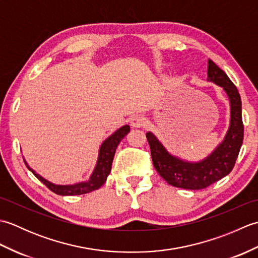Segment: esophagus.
Wrapping results in <instances>:
<instances>
[{
	"label": "esophagus",
	"mask_w": 258,
	"mask_h": 258,
	"mask_svg": "<svg viewBox=\"0 0 258 258\" xmlns=\"http://www.w3.org/2000/svg\"><path fill=\"white\" fill-rule=\"evenodd\" d=\"M146 123V119L143 116V115H134L131 118V125H132V127L134 128H140V127H143Z\"/></svg>",
	"instance_id": "obj_1"
}]
</instances>
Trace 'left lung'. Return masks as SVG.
I'll return each instance as SVG.
<instances>
[{
  "label": "left lung",
  "instance_id": "left-lung-1",
  "mask_svg": "<svg viewBox=\"0 0 258 258\" xmlns=\"http://www.w3.org/2000/svg\"><path fill=\"white\" fill-rule=\"evenodd\" d=\"M207 81L222 87L228 97L231 107L227 133L210 155L199 162L182 160L171 154L152 132L146 133L155 169L169 185L175 187L203 189L225 177L232 172L243 144L242 101L236 86L212 59H208Z\"/></svg>",
  "mask_w": 258,
  "mask_h": 258
}]
</instances>
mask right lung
Returning <instances> with one entry per match:
<instances>
[{
  "label": "right lung",
  "mask_w": 258,
  "mask_h": 258,
  "mask_svg": "<svg viewBox=\"0 0 258 258\" xmlns=\"http://www.w3.org/2000/svg\"><path fill=\"white\" fill-rule=\"evenodd\" d=\"M128 132H130V125H124L103 142L102 145L100 146V150H98V157H97V162H96L94 171H93L89 180H85V182H80L72 185L54 184L50 182V180L45 179L44 177H42L40 174H37L34 169L29 166V164L25 162V160H24V163L27 166V168H29L43 184L47 186V188H50L53 193H55L57 195H62V196L82 195V194L90 193V191L98 189L104 183L106 182L108 174L111 173L112 163L115 155V151H116V147L118 146L119 142L125 138L126 134Z\"/></svg>",
  "instance_id": "add662e5"
}]
</instances>
